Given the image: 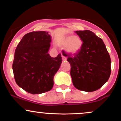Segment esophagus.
I'll list each match as a JSON object with an SVG mask.
<instances>
[{
  "label": "esophagus",
  "mask_w": 121,
  "mask_h": 121,
  "mask_svg": "<svg viewBox=\"0 0 121 121\" xmlns=\"http://www.w3.org/2000/svg\"><path fill=\"white\" fill-rule=\"evenodd\" d=\"M62 60H63V61H66V57L63 56V55H62Z\"/></svg>",
  "instance_id": "1"
}]
</instances>
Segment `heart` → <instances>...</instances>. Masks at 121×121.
<instances>
[{
    "label": "heart",
    "mask_w": 121,
    "mask_h": 121,
    "mask_svg": "<svg viewBox=\"0 0 121 121\" xmlns=\"http://www.w3.org/2000/svg\"><path fill=\"white\" fill-rule=\"evenodd\" d=\"M62 46H65L66 52L70 54H76L81 49L82 41L78 36H69L65 37L61 41Z\"/></svg>",
    "instance_id": "b5f03b06"
}]
</instances>
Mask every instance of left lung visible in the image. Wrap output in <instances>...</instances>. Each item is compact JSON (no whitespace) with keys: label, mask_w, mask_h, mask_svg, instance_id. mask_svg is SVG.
<instances>
[{"label":"left lung","mask_w":121,"mask_h":121,"mask_svg":"<svg viewBox=\"0 0 121 121\" xmlns=\"http://www.w3.org/2000/svg\"><path fill=\"white\" fill-rule=\"evenodd\" d=\"M82 41L78 53L73 56L64 52L70 65V76L77 89L91 92L99 89L109 80L111 59L103 40L89 30H77Z\"/></svg>","instance_id":"1"}]
</instances>
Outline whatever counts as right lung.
I'll list each match as a JSON object with an SVG mask.
<instances>
[{"mask_svg":"<svg viewBox=\"0 0 121 121\" xmlns=\"http://www.w3.org/2000/svg\"><path fill=\"white\" fill-rule=\"evenodd\" d=\"M51 36L48 32H32L18 44L12 64L17 85L29 93L41 94L51 91L53 77L62 61L61 54L52 57L48 53Z\"/></svg>","mask_w":121,"mask_h":121,"instance_id":"obj_1","label":"right lung"}]
</instances>
